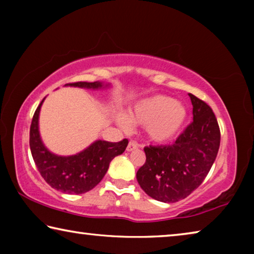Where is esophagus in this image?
I'll list each match as a JSON object with an SVG mask.
<instances>
[{"instance_id":"obj_1","label":"esophagus","mask_w":254,"mask_h":254,"mask_svg":"<svg viewBox=\"0 0 254 254\" xmlns=\"http://www.w3.org/2000/svg\"><path fill=\"white\" fill-rule=\"evenodd\" d=\"M137 148H139V144H137L135 141H130V142H128V144H127V151L131 152V151H133V150H135Z\"/></svg>"}]
</instances>
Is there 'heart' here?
Here are the masks:
<instances>
[{"label": "heart", "instance_id": "1", "mask_svg": "<svg viewBox=\"0 0 254 254\" xmlns=\"http://www.w3.org/2000/svg\"><path fill=\"white\" fill-rule=\"evenodd\" d=\"M187 119V109L183 103L167 95H153L136 102L126 114H118L117 122L124 130L132 123L145 127L150 141L166 144L177 136Z\"/></svg>", "mask_w": 254, "mask_h": 254}]
</instances>
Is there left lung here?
<instances>
[{
    "label": "left lung",
    "instance_id": "8db88e82",
    "mask_svg": "<svg viewBox=\"0 0 254 254\" xmlns=\"http://www.w3.org/2000/svg\"><path fill=\"white\" fill-rule=\"evenodd\" d=\"M188 95L194 121L174 144L145 147L147 160L136 173L145 194L162 203H176L190 195L204 182L220 148L221 133L213 110Z\"/></svg>",
    "mask_w": 254,
    "mask_h": 254
}]
</instances>
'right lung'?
Masks as SVG:
<instances>
[{"mask_svg": "<svg viewBox=\"0 0 254 254\" xmlns=\"http://www.w3.org/2000/svg\"><path fill=\"white\" fill-rule=\"evenodd\" d=\"M65 86L95 91L110 87L111 84L102 81H78ZM45 98L34 112L30 127V149L34 163L42 178L57 190L76 195L87 192L103 179L110 162L124 152L128 141L124 139L120 142H107L104 140H96L83 151L72 156H58L53 153L42 142L39 132V114Z\"/></svg>", "mask_w": 254, "mask_h": 254, "instance_id": "add662e5", "label": "right lung"}]
</instances>
